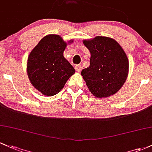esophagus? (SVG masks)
Listing matches in <instances>:
<instances>
[{
	"label": "esophagus",
	"instance_id": "esophagus-1",
	"mask_svg": "<svg viewBox=\"0 0 152 152\" xmlns=\"http://www.w3.org/2000/svg\"><path fill=\"white\" fill-rule=\"evenodd\" d=\"M81 68H82V67H81V65H76V66H75V70H76V72L79 73L80 71H81Z\"/></svg>",
	"mask_w": 152,
	"mask_h": 152
}]
</instances>
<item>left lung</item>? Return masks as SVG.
Returning <instances> with one entry per match:
<instances>
[{
	"label": "left lung",
	"instance_id": "1",
	"mask_svg": "<svg viewBox=\"0 0 152 152\" xmlns=\"http://www.w3.org/2000/svg\"><path fill=\"white\" fill-rule=\"evenodd\" d=\"M83 42L91 53L90 66L81 71L89 91L99 98L114 94L127 79L129 65L124 50L115 39L106 37Z\"/></svg>",
	"mask_w": 152,
	"mask_h": 152
}]
</instances>
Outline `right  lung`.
<instances>
[{
    "instance_id": "obj_1",
    "label": "right lung",
    "mask_w": 152,
    "mask_h": 152,
    "mask_svg": "<svg viewBox=\"0 0 152 152\" xmlns=\"http://www.w3.org/2000/svg\"><path fill=\"white\" fill-rule=\"evenodd\" d=\"M66 45L59 35H47L28 57L27 74L30 81L46 96L58 94L75 73L74 68L63 57Z\"/></svg>"
}]
</instances>
